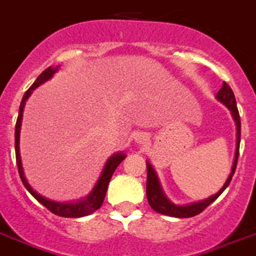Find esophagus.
<instances>
[{
	"mask_svg": "<svg viewBox=\"0 0 256 256\" xmlns=\"http://www.w3.org/2000/svg\"><path fill=\"white\" fill-rule=\"evenodd\" d=\"M138 140H141V138H138Z\"/></svg>",
	"mask_w": 256,
	"mask_h": 256,
	"instance_id": "obj_1",
	"label": "esophagus"
}]
</instances>
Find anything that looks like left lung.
<instances>
[{
	"label": "left lung",
	"instance_id": "obj_1",
	"mask_svg": "<svg viewBox=\"0 0 256 256\" xmlns=\"http://www.w3.org/2000/svg\"><path fill=\"white\" fill-rule=\"evenodd\" d=\"M216 98L219 100L220 102L226 104L229 110L232 111V115L234 118V122L237 124V148H236V155H234V162H233L232 172L229 174L228 180L224 184V186L219 190V193H216L215 196H210L208 200H202V202L193 203V204H189V206H176L171 200H167V196H164L163 190H162L160 184H159V180L156 178V174L152 170V164L149 162L146 163V168H148V181H146V196H148V200H149V204L152 206V208L154 211L159 214H163V215L172 216V218H192V216H196L198 214H200L204 208L211 204L215 200H218V196L226 190V186L229 185L230 180H232L233 174H234L236 167H237V160L238 155H240V142H241V120H240V112H238L237 104H236V97L234 93H233L232 88L226 84V82H222V86L220 88V90L218 92Z\"/></svg>",
	"mask_w": 256,
	"mask_h": 256
}]
</instances>
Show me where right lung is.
<instances>
[{
	"instance_id": "add662e5",
	"label": "right lung",
	"mask_w": 256,
	"mask_h": 256,
	"mask_svg": "<svg viewBox=\"0 0 256 256\" xmlns=\"http://www.w3.org/2000/svg\"><path fill=\"white\" fill-rule=\"evenodd\" d=\"M56 70L58 68L48 67V68L36 78V82L32 84V86H30V88L24 93L23 100H22L20 106H19L18 119H16V124H15V156H16V166H18L19 176H20L22 182H23L24 186L27 188V190L30 192V193L32 194V196H34V198L41 203V204H44V206L46 207L50 212L56 214V215L58 216H62V218H82V216H86L89 215V214L94 212V211H97V210L102 206L104 196H106L107 186H108V182H110L111 180V176H112V174L115 172L118 166H119L124 159H126V155L115 154L114 156H111V158L107 160L106 166H104V172H102L101 178H100V180H98L97 185L94 186L93 192H92V193L89 194L84 200H80V202H76V203L53 202V200H46V198L41 196L40 194H37L36 192L30 186V184H28L26 178H24L23 168H22V162H20V154H19V132H20L23 108H24V104H26V101H27V98L30 97V94L32 93V90H34V88H37L40 84H42L44 82L49 80V78L53 76V74H56Z\"/></svg>"
}]
</instances>
